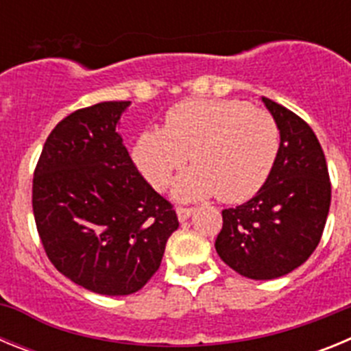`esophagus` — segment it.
<instances>
[{
  "instance_id": "esophagus-1",
  "label": "esophagus",
  "mask_w": 351,
  "mask_h": 351,
  "mask_svg": "<svg viewBox=\"0 0 351 351\" xmlns=\"http://www.w3.org/2000/svg\"><path fill=\"white\" fill-rule=\"evenodd\" d=\"M176 213H178L179 221H186V219L190 218L191 214H193V209H191V207H178Z\"/></svg>"
}]
</instances>
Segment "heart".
<instances>
[{
    "instance_id": "heart-1",
    "label": "heart",
    "mask_w": 351,
    "mask_h": 351,
    "mask_svg": "<svg viewBox=\"0 0 351 351\" xmlns=\"http://www.w3.org/2000/svg\"><path fill=\"white\" fill-rule=\"evenodd\" d=\"M280 153V128L262 108L237 100H186L165 116V128L145 130L133 145V161L149 184L163 190L190 156V169L176 181L181 202L218 195L244 202L265 184Z\"/></svg>"
}]
</instances>
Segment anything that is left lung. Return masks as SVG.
Returning a JSON list of instances; mask_svg holds the SVG:
<instances>
[{
	"label": "left lung",
	"instance_id": "obj_1",
	"mask_svg": "<svg viewBox=\"0 0 351 351\" xmlns=\"http://www.w3.org/2000/svg\"><path fill=\"white\" fill-rule=\"evenodd\" d=\"M280 128V153L253 198L221 213L219 258L250 280H276L302 265L320 243L330 207L322 145L299 116L262 96Z\"/></svg>",
	"mask_w": 351,
	"mask_h": 351
}]
</instances>
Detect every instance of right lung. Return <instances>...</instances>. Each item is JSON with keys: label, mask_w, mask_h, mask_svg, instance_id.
Masks as SVG:
<instances>
[{"label": "right lung", "mask_w": 351, "mask_h": 351, "mask_svg": "<svg viewBox=\"0 0 351 351\" xmlns=\"http://www.w3.org/2000/svg\"><path fill=\"white\" fill-rule=\"evenodd\" d=\"M132 101H101L56 125L33 178L49 260L100 295H130L160 269L176 210L133 165L117 132Z\"/></svg>", "instance_id": "right-lung-1"}]
</instances>
